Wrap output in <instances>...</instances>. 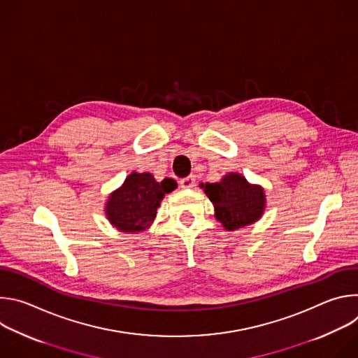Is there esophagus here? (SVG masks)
Segmentation results:
<instances>
[{
	"label": "esophagus",
	"instance_id": "34e87169",
	"mask_svg": "<svg viewBox=\"0 0 358 358\" xmlns=\"http://www.w3.org/2000/svg\"><path fill=\"white\" fill-rule=\"evenodd\" d=\"M180 184H181L182 188H192L195 185V177L194 176H188V177L182 178L180 181Z\"/></svg>",
	"mask_w": 358,
	"mask_h": 358
}]
</instances>
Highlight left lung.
Here are the masks:
<instances>
[{
  "instance_id": "8db88e82",
  "label": "left lung",
  "mask_w": 358,
  "mask_h": 358,
  "mask_svg": "<svg viewBox=\"0 0 358 358\" xmlns=\"http://www.w3.org/2000/svg\"><path fill=\"white\" fill-rule=\"evenodd\" d=\"M199 187L213 202L215 218L227 231H238L252 225L265 213L264 187L250 184L239 173H228L218 182H201Z\"/></svg>"
}]
</instances>
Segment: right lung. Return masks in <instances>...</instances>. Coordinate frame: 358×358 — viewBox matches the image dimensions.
Segmentation results:
<instances>
[{"instance_id": "1", "label": "right lung", "mask_w": 358, "mask_h": 358, "mask_svg": "<svg viewBox=\"0 0 358 358\" xmlns=\"http://www.w3.org/2000/svg\"><path fill=\"white\" fill-rule=\"evenodd\" d=\"M176 188L177 182L173 178L159 182L151 173L133 171L117 189L109 194L105 215L110 225L120 232H143L155 222L157 208L166 194Z\"/></svg>"}]
</instances>
